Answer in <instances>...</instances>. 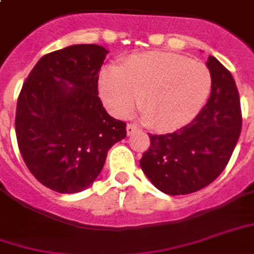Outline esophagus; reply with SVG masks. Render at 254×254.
Instances as JSON below:
<instances>
[{"instance_id": "obj_1", "label": "esophagus", "mask_w": 254, "mask_h": 254, "mask_svg": "<svg viewBox=\"0 0 254 254\" xmlns=\"http://www.w3.org/2000/svg\"><path fill=\"white\" fill-rule=\"evenodd\" d=\"M137 130V127L136 125H133V124H127V136H130V134H133V133Z\"/></svg>"}]
</instances>
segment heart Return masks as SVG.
<instances>
[{
  "instance_id": "b5f03b06",
  "label": "heart",
  "mask_w": 254,
  "mask_h": 254,
  "mask_svg": "<svg viewBox=\"0 0 254 254\" xmlns=\"http://www.w3.org/2000/svg\"><path fill=\"white\" fill-rule=\"evenodd\" d=\"M210 88V71L203 63L159 51L133 55L99 75V95L110 113L127 115L140 97L141 118L159 129H176L194 120Z\"/></svg>"
}]
</instances>
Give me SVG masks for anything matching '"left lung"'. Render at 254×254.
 Here are the masks:
<instances>
[{
    "mask_svg": "<svg viewBox=\"0 0 254 254\" xmlns=\"http://www.w3.org/2000/svg\"><path fill=\"white\" fill-rule=\"evenodd\" d=\"M210 97L189 125L166 134H148L151 145L140 166L148 180L168 195H186L217 179L228 164L242 127L238 89L219 60L206 62Z\"/></svg>",
    "mask_w": 254,
    "mask_h": 254,
    "instance_id": "obj_1",
    "label": "left lung"
}]
</instances>
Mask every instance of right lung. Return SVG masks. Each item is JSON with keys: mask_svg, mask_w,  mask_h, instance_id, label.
Masks as SVG:
<instances>
[{"mask_svg": "<svg viewBox=\"0 0 254 254\" xmlns=\"http://www.w3.org/2000/svg\"><path fill=\"white\" fill-rule=\"evenodd\" d=\"M107 53L95 44L48 53L28 74L17 99L20 154L35 179L60 194L88 189L110 148L127 136V124L104 110L97 92Z\"/></svg>", "mask_w": 254, "mask_h": 254, "instance_id": "1", "label": "right lung"}]
</instances>
